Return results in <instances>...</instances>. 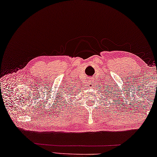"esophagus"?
I'll return each instance as SVG.
<instances>
[{
  "instance_id": "esophagus-1",
  "label": "esophagus",
  "mask_w": 157,
  "mask_h": 157,
  "mask_svg": "<svg viewBox=\"0 0 157 157\" xmlns=\"http://www.w3.org/2000/svg\"><path fill=\"white\" fill-rule=\"evenodd\" d=\"M94 81H92V80H90V81H89L88 82V85L89 86H93V84H94Z\"/></svg>"
}]
</instances>
